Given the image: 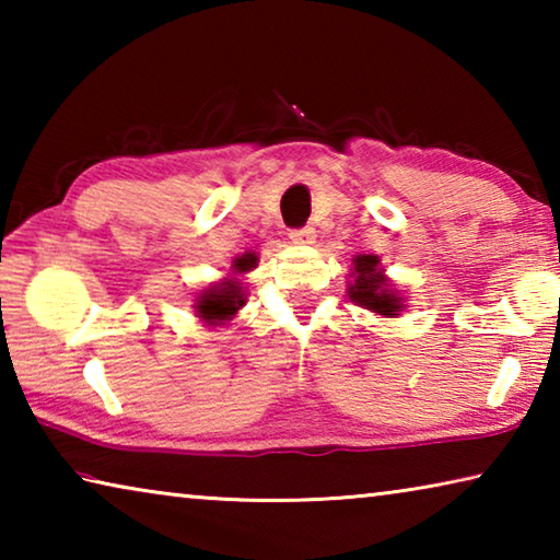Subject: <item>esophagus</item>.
Listing matches in <instances>:
<instances>
[{
  "mask_svg": "<svg viewBox=\"0 0 560 560\" xmlns=\"http://www.w3.org/2000/svg\"><path fill=\"white\" fill-rule=\"evenodd\" d=\"M289 236H291V242H296V244H311L316 240V230L314 226H296V230H291L289 232Z\"/></svg>",
  "mask_w": 560,
  "mask_h": 560,
  "instance_id": "34e87169",
  "label": "esophagus"
}]
</instances>
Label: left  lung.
Instances as JSON below:
<instances>
[{
	"instance_id": "8db88e82",
	"label": "left lung",
	"mask_w": 560,
	"mask_h": 560,
	"mask_svg": "<svg viewBox=\"0 0 560 560\" xmlns=\"http://www.w3.org/2000/svg\"><path fill=\"white\" fill-rule=\"evenodd\" d=\"M355 281L350 283L348 296L360 306L375 311L383 316H397L400 311V299L393 291H387L385 277L377 271V257H358L355 259Z\"/></svg>"
}]
</instances>
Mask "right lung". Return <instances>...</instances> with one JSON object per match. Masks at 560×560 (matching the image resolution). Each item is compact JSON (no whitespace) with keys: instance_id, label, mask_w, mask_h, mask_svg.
<instances>
[{"instance_id":"right-lung-1","label":"right lung","mask_w":560,"mask_h":560,"mask_svg":"<svg viewBox=\"0 0 560 560\" xmlns=\"http://www.w3.org/2000/svg\"><path fill=\"white\" fill-rule=\"evenodd\" d=\"M257 267V257L254 254H244L234 261V271H249ZM244 306V293L240 281H222L220 287L207 289L205 296L197 301V314L210 320H226L236 314V308Z\"/></svg>"}]
</instances>
